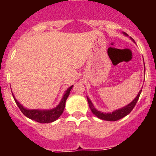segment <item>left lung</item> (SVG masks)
Here are the masks:
<instances>
[{
	"mask_svg": "<svg viewBox=\"0 0 156 156\" xmlns=\"http://www.w3.org/2000/svg\"><path fill=\"white\" fill-rule=\"evenodd\" d=\"M124 34H126H126H125V33ZM141 90H140V91H139L137 96L135 98L134 100H133L131 103H129V105H127L123 107V108H120V109L115 110V111L112 112V113H104V112H101L98 111V110L94 107L93 104H92V102L90 101V99L88 98L87 97V98L89 107H90L91 112L94 114L95 115H96V116L98 117L99 119H104V120H107V121H116L122 119V118H123V117L126 116V115H127L128 114H129L132 110H133V108H134V106L136 105V104H137V101H138L139 97H140V93H141Z\"/></svg>",
	"mask_w": 156,
	"mask_h": 156,
	"instance_id": "1",
	"label": "left lung"
}]
</instances>
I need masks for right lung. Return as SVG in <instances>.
Here are the masks:
<instances>
[{
    "mask_svg": "<svg viewBox=\"0 0 156 156\" xmlns=\"http://www.w3.org/2000/svg\"><path fill=\"white\" fill-rule=\"evenodd\" d=\"M73 86H71L69 88L66 90L62 99L61 102L59 103L58 105L56 108H53L51 110H35V109H27L25 108L23 105H21L20 103H19L16 98L14 97L16 105L21 110V112L24 114L25 115L30 119H33L34 121L40 122V123H48V122H51L55 121L56 119H58V117L62 114L64 111L65 106H66V99L68 98V96L69 95L70 90L73 88ZM13 95V94H12Z\"/></svg>",
    "mask_w": 156,
    "mask_h": 156,
    "instance_id": "right-lung-1",
    "label": "right lung"
}]
</instances>
